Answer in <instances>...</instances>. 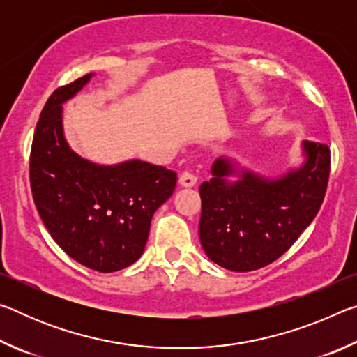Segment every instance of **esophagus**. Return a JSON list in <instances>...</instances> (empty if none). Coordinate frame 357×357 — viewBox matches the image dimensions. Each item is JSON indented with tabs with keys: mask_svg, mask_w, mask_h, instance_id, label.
I'll use <instances>...</instances> for the list:
<instances>
[{
	"mask_svg": "<svg viewBox=\"0 0 357 357\" xmlns=\"http://www.w3.org/2000/svg\"><path fill=\"white\" fill-rule=\"evenodd\" d=\"M197 181H198L197 174L189 172V170L183 172V173H181V176H179V184L183 185V187H192V185H195Z\"/></svg>",
	"mask_w": 357,
	"mask_h": 357,
	"instance_id": "1",
	"label": "esophagus"
}]
</instances>
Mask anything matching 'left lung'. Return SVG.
<instances>
[{
  "instance_id": "left-lung-1",
  "label": "left lung",
  "mask_w": 357,
  "mask_h": 357,
  "mask_svg": "<svg viewBox=\"0 0 357 357\" xmlns=\"http://www.w3.org/2000/svg\"><path fill=\"white\" fill-rule=\"evenodd\" d=\"M299 168L269 179L219 157L200 185L198 234L209 259L234 273L275 261L310 225L324 200L331 170L328 144L302 142ZM229 176H238L229 181Z\"/></svg>"
}]
</instances>
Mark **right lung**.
<instances>
[{
	"mask_svg": "<svg viewBox=\"0 0 357 357\" xmlns=\"http://www.w3.org/2000/svg\"><path fill=\"white\" fill-rule=\"evenodd\" d=\"M93 75L58 88L48 98L36 126L29 181L53 241L86 268L114 273L142 257L151 219L174 192L176 173L137 159L94 164L70 149L63 130V104Z\"/></svg>",
	"mask_w": 357,
	"mask_h": 357,
	"instance_id": "add662e5",
	"label": "right lung"
}]
</instances>
